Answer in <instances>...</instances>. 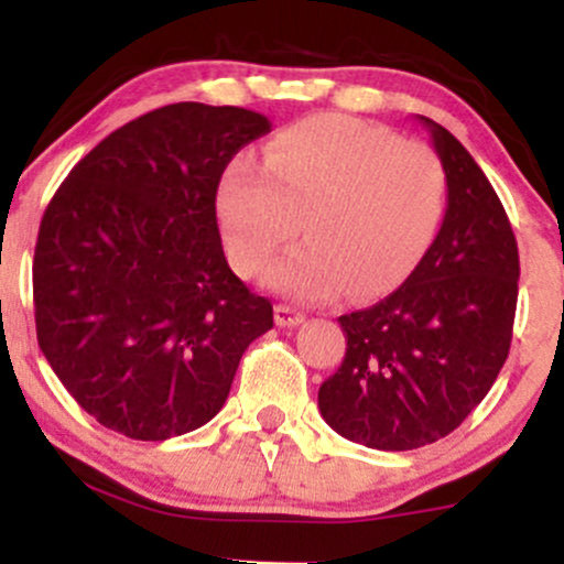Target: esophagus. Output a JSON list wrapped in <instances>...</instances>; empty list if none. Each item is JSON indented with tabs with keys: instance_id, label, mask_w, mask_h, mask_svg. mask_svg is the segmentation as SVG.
<instances>
[{
	"instance_id": "esophagus-1",
	"label": "esophagus",
	"mask_w": 564,
	"mask_h": 564,
	"mask_svg": "<svg viewBox=\"0 0 564 564\" xmlns=\"http://www.w3.org/2000/svg\"><path fill=\"white\" fill-rule=\"evenodd\" d=\"M304 321L302 310L291 307V304H275V323L281 328H291V326H300Z\"/></svg>"
}]
</instances>
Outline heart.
Returning <instances> with one entry per match:
<instances>
[{
  "label": "heart",
  "mask_w": 564,
  "mask_h": 564,
  "mask_svg": "<svg viewBox=\"0 0 564 564\" xmlns=\"http://www.w3.org/2000/svg\"><path fill=\"white\" fill-rule=\"evenodd\" d=\"M448 180L435 151L392 129L341 113L296 121L264 148L262 164L236 159L217 191L230 262L307 302L377 300L413 273L435 241Z\"/></svg>",
  "instance_id": "obj_1"
}]
</instances>
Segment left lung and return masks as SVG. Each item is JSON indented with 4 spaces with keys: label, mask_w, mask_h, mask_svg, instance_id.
<instances>
[{
    "label": "left lung",
    "mask_w": 564,
    "mask_h": 564,
    "mask_svg": "<svg viewBox=\"0 0 564 564\" xmlns=\"http://www.w3.org/2000/svg\"><path fill=\"white\" fill-rule=\"evenodd\" d=\"M419 119L448 180L443 225L403 286L341 315L345 360L318 390L328 426L377 451L451 435L494 387L514 328L520 254L507 212L467 148Z\"/></svg>",
    "instance_id": "1"
}]
</instances>
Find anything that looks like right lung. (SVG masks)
<instances>
[{
  "mask_svg": "<svg viewBox=\"0 0 564 564\" xmlns=\"http://www.w3.org/2000/svg\"><path fill=\"white\" fill-rule=\"evenodd\" d=\"M262 113L174 102L97 142L44 212L36 339L89 416L132 440L198 430L273 304L225 260L217 187Z\"/></svg>",
  "mask_w": 564,
  "mask_h": 564,
  "instance_id": "add662e5",
  "label": "right lung"
}]
</instances>
